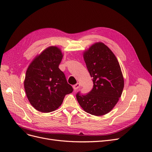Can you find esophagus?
<instances>
[{"label": "esophagus", "mask_w": 152, "mask_h": 152, "mask_svg": "<svg viewBox=\"0 0 152 152\" xmlns=\"http://www.w3.org/2000/svg\"><path fill=\"white\" fill-rule=\"evenodd\" d=\"M80 86V83H77L75 85H74L73 86V88H74V90H77V89L79 88V86Z\"/></svg>", "instance_id": "obj_1"}]
</instances>
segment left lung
<instances>
[{"mask_svg": "<svg viewBox=\"0 0 152 152\" xmlns=\"http://www.w3.org/2000/svg\"><path fill=\"white\" fill-rule=\"evenodd\" d=\"M93 87L85 95H76L82 109L91 115L110 112L121 96L124 80L116 57L103 42L94 43L83 53Z\"/></svg>", "mask_w": 152, "mask_h": 152, "instance_id": "1", "label": "left lung"}]
</instances>
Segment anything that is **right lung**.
<instances>
[{
    "instance_id": "right-lung-1",
    "label": "right lung",
    "mask_w": 152,
    "mask_h": 152,
    "mask_svg": "<svg viewBox=\"0 0 152 152\" xmlns=\"http://www.w3.org/2000/svg\"><path fill=\"white\" fill-rule=\"evenodd\" d=\"M62 57L59 48L49 46L34 57L26 70L25 93L30 104L38 111L56 110L65 96L73 91L59 68Z\"/></svg>"
}]
</instances>
